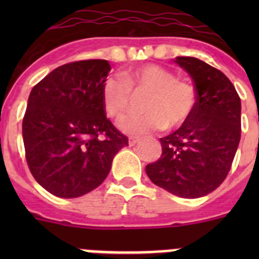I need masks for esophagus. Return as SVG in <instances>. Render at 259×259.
I'll return each instance as SVG.
<instances>
[{
	"label": "esophagus",
	"instance_id": "obj_1",
	"mask_svg": "<svg viewBox=\"0 0 259 259\" xmlns=\"http://www.w3.org/2000/svg\"><path fill=\"white\" fill-rule=\"evenodd\" d=\"M139 139H137V137H130V139H128V144H130V146H134V145H136L137 143H139Z\"/></svg>",
	"mask_w": 259,
	"mask_h": 259
}]
</instances>
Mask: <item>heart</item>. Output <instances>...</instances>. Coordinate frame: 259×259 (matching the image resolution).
I'll return each mask as SVG.
<instances>
[{
  "mask_svg": "<svg viewBox=\"0 0 259 259\" xmlns=\"http://www.w3.org/2000/svg\"><path fill=\"white\" fill-rule=\"evenodd\" d=\"M132 93H148L145 114L130 115L119 122L123 132L135 136L148 135L164 127L179 128L193 115L197 91L185 80L157 65H144L124 71L122 76L110 75L102 85V104L106 114L120 119L130 111Z\"/></svg>",
  "mask_w": 259,
  "mask_h": 259,
  "instance_id": "b5f03b06",
  "label": "heart"
}]
</instances>
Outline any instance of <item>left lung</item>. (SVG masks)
Instances as JSON below:
<instances>
[{
	"label": "left lung",
	"mask_w": 259,
	"mask_h": 259,
	"mask_svg": "<svg viewBox=\"0 0 259 259\" xmlns=\"http://www.w3.org/2000/svg\"><path fill=\"white\" fill-rule=\"evenodd\" d=\"M175 62L193 79L197 104L188 122L162 137L161 157L145 171L167 192L197 198L218 188L230 172L241 136V101L218 68L193 57Z\"/></svg>",
	"instance_id": "1"
}]
</instances>
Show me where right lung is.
<instances>
[{"instance_id":"add662e5","label":"right lung","mask_w":259,"mask_h":259,"mask_svg":"<svg viewBox=\"0 0 259 259\" xmlns=\"http://www.w3.org/2000/svg\"><path fill=\"white\" fill-rule=\"evenodd\" d=\"M110 70L105 59L70 62L32 88L22 125L27 164L57 197H80L97 188L114 155L128 145L102 104Z\"/></svg>"}]
</instances>
